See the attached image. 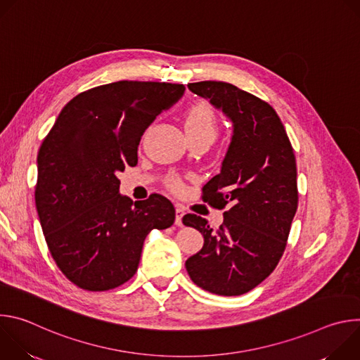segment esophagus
I'll list each match as a JSON object with an SVG mask.
<instances>
[{"mask_svg":"<svg viewBox=\"0 0 360 360\" xmlns=\"http://www.w3.org/2000/svg\"><path fill=\"white\" fill-rule=\"evenodd\" d=\"M175 212H176V217H175V224H176L178 226H182V217L185 215V210L181 207V205H176Z\"/></svg>","mask_w":360,"mask_h":360,"instance_id":"1","label":"esophagus"}]
</instances>
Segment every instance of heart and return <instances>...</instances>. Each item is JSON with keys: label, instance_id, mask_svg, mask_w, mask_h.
<instances>
[{"label": "heart", "instance_id": "obj_1", "mask_svg": "<svg viewBox=\"0 0 360 360\" xmlns=\"http://www.w3.org/2000/svg\"><path fill=\"white\" fill-rule=\"evenodd\" d=\"M185 131L189 139L199 136L214 138L218 134V120L215 111L207 102H195L185 112ZM169 188L175 192L184 189V184L178 178L169 181Z\"/></svg>", "mask_w": 360, "mask_h": 360}]
</instances>
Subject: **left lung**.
Returning a JSON list of instances; mask_svg holds the SVG:
<instances>
[{
	"label": "left lung",
	"instance_id": "1",
	"mask_svg": "<svg viewBox=\"0 0 360 360\" xmlns=\"http://www.w3.org/2000/svg\"><path fill=\"white\" fill-rule=\"evenodd\" d=\"M188 88L222 110L233 134L221 172L202 188L203 202L229 210L218 229L193 214L182 218L203 236L185 266L205 290L243 295L274 272L286 248L297 210L293 148L276 111L261 98L222 81Z\"/></svg>",
	"mask_w": 360,
	"mask_h": 360
}]
</instances>
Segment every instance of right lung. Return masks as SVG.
Instances as JSON below:
<instances>
[{"mask_svg": "<svg viewBox=\"0 0 360 360\" xmlns=\"http://www.w3.org/2000/svg\"><path fill=\"white\" fill-rule=\"evenodd\" d=\"M182 84L118 81L74 96L38 150L35 207L48 249L78 288L110 290L129 281L146 235L175 221L169 199L134 202L118 172L138 164L145 129L184 95Z\"/></svg>", "mask_w": 360, "mask_h": 360, "instance_id": "right-lung-1", "label": "right lung"}]
</instances>
